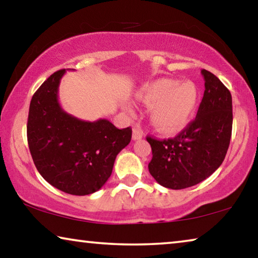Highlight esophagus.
<instances>
[{
	"label": "esophagus",
	"mask_w": 258,
	"mask_h": 258,
	"mask_svg": "<svg viewBox=\"0 0 258 258\" xmlns=\"http://www.w3.org/2000/svg\"><path fill=\"white\" fill-rule=\"evenodd\" d=\"M143 138V133L141 130H139L137 127L133 128V140L137 141V140H141Z\"/></svg>",
	"instance_id": "esophagus-1"
}]
</instances>
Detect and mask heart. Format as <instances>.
<instances>
[{"label":"heart","mask_w":258,"mask_h":258,"mask_svg":"<svg viewBox=\"0 0 258 258\" xmlns=\"http://www.w3.org/2000/svg\"><path fill=\"white\" fill-rule=\"evenodd\" d=\"M135 97L149 109L151 125L160 133L181 132L194 118L198 108L199 93L194 83L173 78H159L147 83ZM126 110H131L125 104Z\"/></svg>","instance_id":"heart-1"}]
</instances>
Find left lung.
<instances>
[{"mask_svg": "<svg viewBox=\"0 0 258 258\" xmlns=\"http://www.w3.org/2000/svg\"><path fill=\"white\" fill-rule=\"evenodd\" d=\"M205 92L196 119L174 139L147 137L152 150L148 165L160 185L180 190L198 184L220 167L232 133V97L223 83L203 69Z\"/></svg>", "mask_w": 258, "mask_h": 258, "instance_id": "1", "label": "left lung"}]
</instances>
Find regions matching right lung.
Segmentation results:
<instances>
[{
	"instance_id": "1",
	"label": "right lung",
	"mask_w": 258,
	"mask_h": 258,
	"mask_svg": "<svg viewBox=\"0 0 258 258\" xmlns=\"http://www.w3.org/2000/svg\"><path fill=\"white\" fill-rule=\"evenodd\" d=\"M66 69L55 72L34 93L29 106L27 140L38 173L69 195L86 196L101 189L113 163L128 145L132 130H118L107 119L85 121L61 108L58 90Z\"/></svg>"
}]
</instances>
